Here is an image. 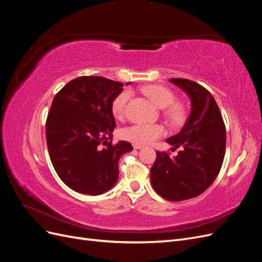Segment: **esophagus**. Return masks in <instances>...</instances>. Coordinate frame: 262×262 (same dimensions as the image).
<instances>
[{"label": "esophagus", "mask_w": 262, "mask_h": 262, "mask_svg": "<svg viewBox=\"0 0 262 262\" xmlns=\"http://www.w3.org/2000/svg\"><path fill=\"white\" fill-rule=\"evenodd\" d=\"M133 147H134V149H142V148H143V146L139 145V144H134Z\"/></svg>", "instance_id": "obj_1"}]
</instances>
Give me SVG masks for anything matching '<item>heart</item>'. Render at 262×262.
<instances>
[{"label": "heart", "instance_id": "obj_1", "mask_svg": "<svg viewBox=\"0 0 262 262\" xmlns=\"http://www.w3.org/2000/svg\"><path fill=\"white\" fill-rule=\"evenodd\" d=\"M143 93L150 99V101L160 109H165L169 107L175 97L173 94L167 89L162 86L152 85L146 86L143 89ZM131 97V93L129 91H123L115 99L113 104V112L117 118H122L125 113L126 104ZM167 117L172 123H180L184 119V108L179 105H175L168 109ZM165 134L164 126L161 124H146V123H136L130 126H126L121 131V138L131 142L134 144L146 145L152 143L158 138L163 137Z\"/></svg>", "mask_w": 262, "mask_h": 262}]
</instances>
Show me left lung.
Returning a JSON list of instances; mask_svg holds the SVG:
<instances>
[{
    "label": "left lung",
    "instance_id": "obj_1",
    "mask_svg": "<svg viewBox=\"0 0 262 262\" xmlns=\"http://www.w3.org/2000/svg\"><path fill=\"white\" fill-rule=\"evenodd\" d=\"M169 82L190 99V114L181 130L166 140L172 148L182 147L177 156L156 152L150 168V184L168 201L200 195L217 177L226 147V130L215 99L208 90L185 78Z\"/></svg>",
    "mask_w": 262,
    "mask_h": 262
}]
</instances>
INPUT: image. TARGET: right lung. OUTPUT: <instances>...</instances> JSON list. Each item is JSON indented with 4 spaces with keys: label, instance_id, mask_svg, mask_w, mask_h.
<instances>
[{
    "label": "right lung",
    "instance_id": "add662e5",
    "mask_svg": "<svg viewBox=\"0 0 262 262\" xmlns=\"http://www.w3.org/2000/svg\"><path fill=\"white\" fill-rule=\"evenodd\" d=\"M123 86L106 77L81 76L53 98L46 123L47 145L58 176L76 192L109 191L118 181L119 160L133 149L125 141L108 143L116 128L113 104Z\"/></svg>",
    "mask_w": 262,
    "mask_h": 262
}]
</instances>
